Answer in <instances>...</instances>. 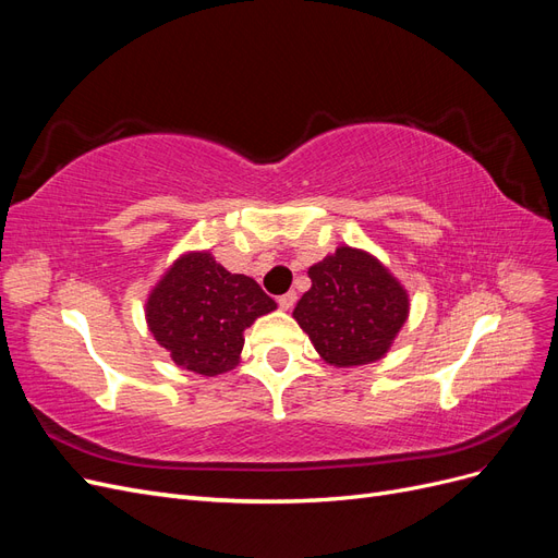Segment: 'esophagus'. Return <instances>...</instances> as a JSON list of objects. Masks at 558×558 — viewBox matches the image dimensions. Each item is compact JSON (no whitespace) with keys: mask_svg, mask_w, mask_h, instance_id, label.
<instances>
[{"mask_svg":"<svg viewBox=\"0 0 558 558\" xmlns=\"http://www.w3.org/2000/svg\"><path fill=\"white\" fill-rule=\"evenodd\" d=\"M295 300H298V295H295V291H289V293H283V295H279V307L283 310V312H289V310H293V305H295Z\"/></svg>","mask_w":558,"mask_h":558,"instance_id":"esophagus-1","label":"esophagus"}]
</instances>
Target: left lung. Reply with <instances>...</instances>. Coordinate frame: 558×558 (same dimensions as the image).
<instances>
[{"label":"left lung","mask_w":558,"mask_h":558,"mask_svg":"<svg viewBox=\"0 0 558 558\" xmlns=\"http://www.w3.org/2000/svg\"><path fill=\"white\" fill-rule=\"evenodd\" d=\"M312 289L293 318L318 356L335 367L379 361L410 314L400 281L369 253L340 246L310 267Z\"/></svg>","instance_id":"obj_1"}]
</instances>
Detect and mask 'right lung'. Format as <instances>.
<instances>
[{"label": "right lung", "instance_id": "add662e5", "mask_svg": "<svg viewBox=\"0 0 558 558\" xmlns=\"http://www.w3.org/2000/svg\"><path fill=\"white\" fill-rule=\"evenodd\" d=\"M275 310L277 302L251 277L228 272L209 251H193L150 291L146 320L177 365L214 377L240 363L244 330Z\"/></svg>", "mask_w": 558, "mask_h": 558}]
</instances>
